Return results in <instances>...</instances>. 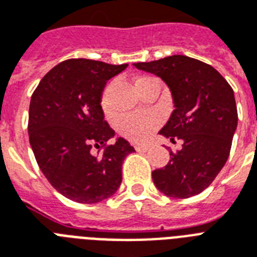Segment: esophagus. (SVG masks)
I'll list each match as a JSON object with an SVG mask.
<instances>
[{
  "mask_svg": "<svg viewBox=\"0 0 257 257\" xmlns=\"http://www.w3.org/2000/svg\"><path fill=\"white\" fill-rule=\"evenodd\" d=\"M135 150L139 151V153H146V151H149L150 146L149 145H137L135 146Z\"/></svg>",
  "mask_w": 257,
  "mask_h": 257,
  "instance_id": "34e87169",
  "label": "esophagus"
}]
</instances>
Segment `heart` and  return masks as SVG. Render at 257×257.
Here are the masks:
<instances>
[{
  "mask_svg": "<svg viewBox=\"0 0 257 257\" xmlns=\"http://www.w3.org/2000/svg\"><path fill=\"white\" fill-rule=\"evenodd\" d=\"M153 77H141L137 79L135 85L137 87L142 83L149 81H154ZM100 107L104 114L111 112V104L108 100V89H106L100 98ZM161 124V116L155 112H130L124 114L118 119V131L133 142H143L157 130V127Z\"/></svg>",
  "mask_w": 257,
  "mask_h": 257,
  "instance_id": "heart-1",
  "label": "heart"
}]
</instances>
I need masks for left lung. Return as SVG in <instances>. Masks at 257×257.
<instances>
[{"instance_id": "obj_1", "label": "left lung", "mask_w": 257, "mask_h": 257, "mask_svg": "<svg viewBox=\"0 0 257 257\" xmlns=\"http://www.w3.org/2000/svg\"><path fill=\"white\" fill-rule=\"evenodd\" d=\"M135 67L157 74L168 85L175 110L161 134L182 149L153 171L154 184L167 196L187 199L206 190L229 157L237 126L232 87L211 65L171 55Z\"/></svg>"}]
</instances>
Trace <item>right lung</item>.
I'll return each mask as SVG.
<instances>
[{"mask_svg": "<svg viewBox=\"0 0 257 257\" xmlns=\"http://www.w3.org/2000/svg\"><path fill=\"white\" fill-rule=\"evenodd\" d=\"M128 66L94 59H66L45 75L29 107V141L49 183L67 199L102 202L122 182V163L134 147L104 120L106 82ZM93 148H99L96 156Z\"/></svg>", "mask_w": 257, "mask_h": 257, "instance_id": "right-lung-1", "label": "right lung"}]
</instances>
